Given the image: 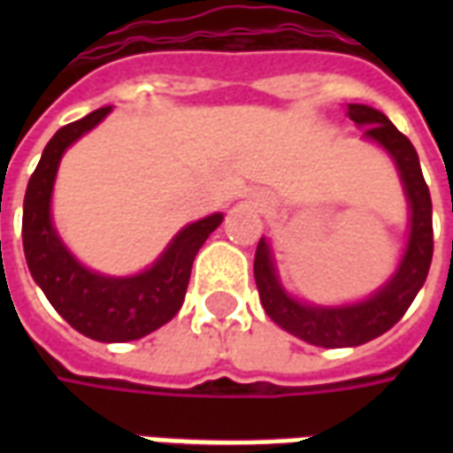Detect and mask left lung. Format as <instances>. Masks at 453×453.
Masks as SVG:
<instances>
[{
    "label": "left lung",
    "instance_id": "left-lung-1",
    "mask_svg": "<svg viewBox=\"0 0 453 453\" xmlns=\"http://www.w3.org/2000/svg\"><path fill=\"white\" fill-rule=\"evenodd\" d=\"M349 116L359 128L361 138L376 142L393 159L398 169L400 184L405 191L410 208L408 242L403 250L395 272L383 286H379L369 298L342 305H318L296 298L284 288L274 265V252L269 240L262 237L255 255V281L259 301L266 315L286 333L298 340L340 349L359 347L388 333L393 325L405 315L410 303L427 279L432 265V198L419 169L418 152L403 133L388 120L386 113L371 109L366 104H347Z\"/></svg>",
    "mask_w": 453,
    "mask_h": 453
}]
</instances>
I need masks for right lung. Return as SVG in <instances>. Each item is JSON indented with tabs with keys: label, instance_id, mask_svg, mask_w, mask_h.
Wrapping results in <instances>:
<instances>
[{
	"label": "right lung",
	"instance_id": "1",
	"mask_svg": "<svg viewBox=\"0 0 453 453\" xmlns=\"http://www.w3.org/2000/svg\"><path fill=\"white\" fill-rule=\"evenodd\" d=\"M109 113L111 106L87 113L84 119L63 126L45 145L26 187L21 235L34 281L77 333L96 342H130L155 333L179 313L194 257L223 223V213L181 227L165 252L138 274L109 276L84 266L58 235L50 203L58 167L67 148L96 128Z\"/></svg>",
	"mask_w": 453,
	"mask_h": 453
}]
</instances>
